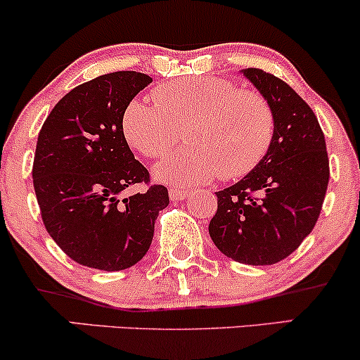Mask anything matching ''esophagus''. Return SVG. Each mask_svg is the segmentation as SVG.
I'll use <instances>...</instances> for the list:
<instances>
[{
    "label": "esophagus",
    "instance_id": "1",
    "mask_svg": "<svg viewBox=\"0 0 360 360\" xmlns=\"http://www.w3.org/2000/svg\"><path fill=\"white\" fill-rule=\"evenodd\" d=\"M169 196H171L172 201H181L188 196V191H184V189H179V188H172L171 191H169Z\"/></svg>",
    "mask_w": 360,
    "mask_h": 360
}]
</instances>
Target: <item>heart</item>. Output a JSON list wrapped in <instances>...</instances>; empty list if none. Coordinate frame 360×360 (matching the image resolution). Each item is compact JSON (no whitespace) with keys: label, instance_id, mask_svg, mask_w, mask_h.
Returning <instances> with one entry per match:
<instances>
[{"label":"heart","instance_id":"b5f03b06","mask_svg":"<svg viewBox=\"0 0 360 360\" xmlns=\"http://www.w3.org/2000/svg\"><path fill=\"white\" fill-rule=\"evenodd\" d=\"M155 100L137 98L122 117L123 137L142 155L167 154L188 125L184 150L154 167L160 183L194 188L220 176L237 179L254 169L269 150L274 115L254 91H238L217 77H188L160 86Z\"/></svg>","mask_w":360,"mask_h":360}]
</instances>
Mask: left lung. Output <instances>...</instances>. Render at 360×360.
Instances as JSON below:
<instances>
[{
	"label": "left lung",
	"instance_id": "1",
	"mask_svg": "<svg viewBox=\"0 0 360 360\" xmlns=\"http://www.w3.org/2000/svg\"><path fill=\"white\" fill-rule=\"evenodd\" d=\"M240 72L269 103L274 135L257 166L217 193L208 230L226 257L271 266L298 249L315 226L328 186V155L315 113L291 86L262 69Z\"/></svg>",
	"mask_w": 360,
	"mask_h": 360
}]
</instances>
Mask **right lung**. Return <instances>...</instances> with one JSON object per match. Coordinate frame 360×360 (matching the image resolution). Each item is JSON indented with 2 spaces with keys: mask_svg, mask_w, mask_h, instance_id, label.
I'll list each match as a JSON object with an SVG mask.
<instances>
[{
  "mask_svg": "<svg viewBox=\"0 0 360 360\" xmlns=\"http://www.w3.org/2000/svg\"><path fill=\"white\" fill-rule=\"evenodd\" d=\"M152 82L147 74H103L69 91L39 134L34 188L45 229L77 264L122 271L147 254L167 188L123 198L130 186L148 183L122 131L128 103Z\"/></svg>",
  "mask_w": 360,
  "mask_h": 360,
  "instance_id": "1",
  "label": "right lung"
}]
</instances>
